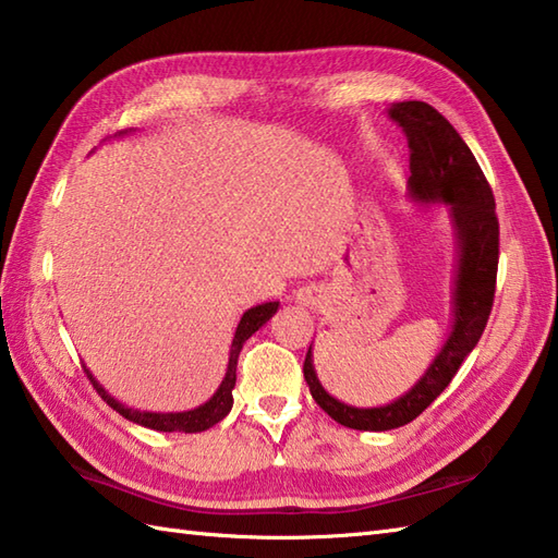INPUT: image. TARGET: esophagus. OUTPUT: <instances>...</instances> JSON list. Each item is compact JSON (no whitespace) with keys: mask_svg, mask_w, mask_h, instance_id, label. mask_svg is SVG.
I'll return each mask as SVG.
<instances>
[{"mask_svg":"<svg viewBox=\"0 0 558 558\" xmlns=\"http://www.w3.org/2000/svg\"><path fill=\"white\" fill-rule=\"evenodd\" d=\"M299 299H303V295H301V293H299Z\"/></svg>","mask_w":558,"mask_h":558,"instance_id":"obj_1","label":"esophagus"}]
</instances>
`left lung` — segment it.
Masks as SVG:
<instances>
[{
    "instance_id": "left-lung-1",
    "label": "left lung",
    "mask_w": 558,
    "mask_h": 558,
    "mask_svg": "<svg viewBox=\"0 0 558 558\" xmlns=\"http://www.w3.org/2000/svg\"><path fill=\"white\" fill-rule=\"evenodd\" d=\"M388 118L402 128L409 144L407 195L430 207L448 204L454 235V277L450 332L428 363L422 378L397 400L380 407H351L329 395L317 380L313 344L305 354L303 375L313 400L337 424L356 430H392L424 412L448 388L454 373L472 354L494 305L498 269V219L496 202L470 146L458 130L424 100H404L388 108Z\"/></svg>"
}]
</instances>
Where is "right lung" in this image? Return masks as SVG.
Listing matches in <instances>:
<instances>
[{
	"label": "right lung",
	"mask_w": 558,
	"mask_h": 558,
	"mask_svg": "<svg viewBox=\"0 0 558 558\" xmlns=\"http://www.w3.org/2000/svg\"><path fill=\"white\" fill-rule=\"evenodd\" d=\"M120 134H128V130L120 132ZM118 134V136H120ZM279 311V301H269L263 305H255V308H250L243 313L241 323L235 327V335H233V342H231V354H229V366H226V375L219 385V390H216L207 402L195 407V409H187V412H140V409L122 404L120 400H116L104 385H100L94 373L86 368L88 380L94 383V388L98 390V395L104 397V402H108L112 409H116L118 414H122L124 418H130V422L140 424L144 428H154V430H163V434H199V430H207L214 424H219L221 418H226V414L231 412L233 407V388H235V368H238V356H241V349L247 342L250 337H253L259 327H263L271 315Z\"/></svg>",
	"instance_id": "obj_1"
}]
</instances>
